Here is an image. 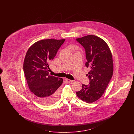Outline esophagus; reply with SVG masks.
I'll return each instance as SVG.
<instances>
[{
	"label": "esophagus",
	"instance_id": "1",
	"mask_svg": "<svg viewBox=\"0 0 134 134\" xmlns=\"http://www.w3.org/2000/svg\"><path fill=\"white\" fill-rule=\"evenodd\" d=\"M65 80L67 82H68V83H70V82H73V80H70V79H67V78H66L65 79Z\"/></svg>",
	"mask_w": 134,
	"mask_h": 134
}]
</instances>
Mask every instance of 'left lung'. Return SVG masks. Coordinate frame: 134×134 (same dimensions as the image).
I'll use <instances>...</instances> for the list:
<instances>
[{"label": "left lung", "mask_w": 134, "mask_h": 134, "mask_svg": "<svg viewBox=\"0 0 134 134\" xmlns=\"http://www.w3.org/2000/svg\"><path fill=\"white\" fill-rule=\"evenodd\" d=\"M76 40L85 49V66L90 69L86 75L89 85L83 84L76 94L83 102L90 103L102 97L112 77V55L105 42L96 36L88 35Z\"/></svg>", "instance_id": "1"}]
</instances>
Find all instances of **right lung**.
<instances>
[{
  "label": "right lung",
  "instance_id": "obj_1",
  "mask_svg": "<svg viewBox=\"0 0 134 134\" xmlns=\"http://www.w3.org/2000/svg\"><path fill=\"white\" fill-rule=\"evenodd\" d=\"M65 40L46 39L34 43L29 49L24 62V72L29 87L39 102L50 105L59 97L61 78L49 75L48 63L56 55Z\"/></svg>",
  "mask_w": 134,
  "mask_h": 134
}]
</instances>
